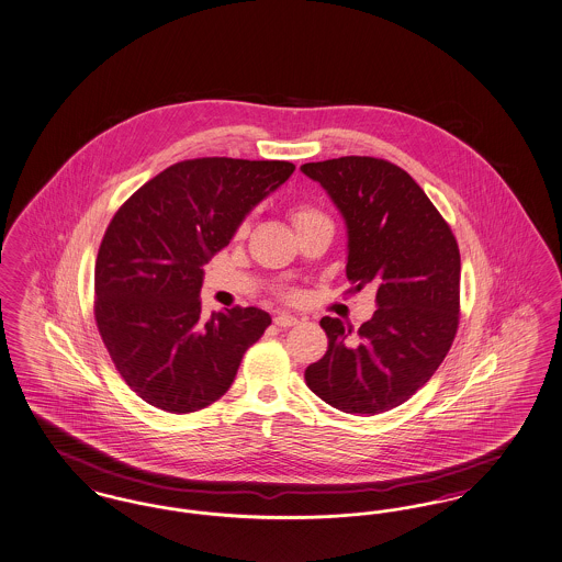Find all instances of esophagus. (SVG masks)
I'll return each instance as SVG.
<instances>
[{"mask_svg":"<svg viewBox=\"0 0 562 562\" xmlns=\"http://www.w3.org/2000/svg\"><path fill=\"white\" fill-rule=\"evenodd\" d=\"M296 322H299V319L289 314H278L273 317V324H276V326H280V328H291V326H294Z\"/></svg>","mask_w":562,"mask_h":562,"instance_id":"1","label":"esophagus"}]
</instances>
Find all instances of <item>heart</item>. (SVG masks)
I'll use <instances>...</instances> for the list:
<instances>
[{
  "label": "heart",
  "mask_w": 562,
  "mask_h": 562,
  "mask_svg": "<svg viewBox=\"0 0 562 562\" xmlns=\"http://www.w3.org/2000/svg\"><path fill=\"white\" fill-rule=\"evenodd\" d=\"M317 215H322L315 206H312V204H307V202H299V204H292L291 209V217H292V224L299 225L305 224V222H310V220H314V217H317ZM248 229V222L247 220H243L240 224H238V227H236V234L238 236H245L247 234ZM284 296L286 299H292L294 296V292H284Z\"/></svg>",
  "instance_id": "obj_1"
}]
</instances>
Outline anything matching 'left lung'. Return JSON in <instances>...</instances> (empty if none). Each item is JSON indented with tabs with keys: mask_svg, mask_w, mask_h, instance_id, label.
Instances as JSON below:
<instances>
[{
	"mask_svg": "<svg viewBox=\"0 0 562 562\" xmlns=\"http://www.w3.org/2000/svg\"><path fill=\"white\" fill-rule=\"evenodd\" d=\"M349 229V292L376 286L379 310L358 330L322 317L324 358L305 382L347 414L374 416L407 402L446 360L460 324V250L425 190L374 157L305 162Z\"/></svg>",
	"mask_w": 562,
	"mask_h": 562,
	"instance_id": "obj_1",
	"label": "left lung"
}]
</instances>
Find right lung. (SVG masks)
<instances>
[{"instance_id": "right-lung-1", "label": "right lung", "mask_w": 562, "mask_h": 562, "mask_svg": "<svg viewBox=\"0 0 562 562\" xmlns=\"http://www.w3.org/2000/svg\"><path fill=\"white\" fill-rule=\"evenodd\" d=\"M289 160H181L119 206L93 276V317L121 379L146 404L190 414L217 402L271 324L257 307L201 317L202 266L248 211L291 178Z\"/></svg>"}]
</instances>
